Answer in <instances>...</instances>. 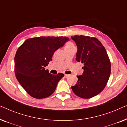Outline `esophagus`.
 Segmentation results:
<instances>
[{"label":"esophagus","instance_id":"34e87169","mask_svg":"<svg viewBox=\"0 0 127 127\" xmlns=\"http://www.w3.org/2000/svg\"><path fill=\"white\" fill-rule=\"evenodd\" d=\"M69 74H65V77H69Z\"/></svg>","mask_w":127,"mask_h":127}]
</instances>
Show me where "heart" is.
<instances>
[{
    "mask_svg": "<svg viewBox=\"0 0 127 127\" xmlns=\"http://www.w3.org/2000/svg\"><path fill=\"white\" fill-rule=\"evenodd\" d=\"M72 46H74V45L73 44V43L71 42V41H68V42L66 43V47H69Z\"/></svg>",
    "mask_w": 127,
    "mask_h": 127,
    "instance_id": "b5f03b06",
    "label": "heart"
}]
</instances>
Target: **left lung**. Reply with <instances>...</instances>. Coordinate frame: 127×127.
<instances>
[{
	"label": "left lung",
	"instance_id": "1",
	"mask_svg": "<svg viewBox=\"0 0 127 127\" xmlns=\"http://www.w3.org/2000/svg\"><path fill=\"white\" fill-rule=\"evenodd\" d=\"M71 38L77 47L76 60L84 64L83 73L77 76V83L72 86V89L80 98H93L106 86L111 72L110 60L105 47L96 38L83 35Z\"/></svg>",
	"mask_w": 127,
	"mask_h": 127
}]
</instances>
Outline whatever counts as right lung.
I'll list each match as a JSON object with an SVG mask.
<instances>
[{"mask_svg":"<svg viewBox=\"0 0 127 127\" xmlns=\"http://www.w3.org/2000/svg\"><path fill=\"white\" fill-rule=\"evenodd\" d=\"M68 40V37L62 36L31 38L17 50L14 58L15 76L31 96L43 99L54 92L64 74H51L45 67L52 61L54 52Z\"/></svg>","mask_w":127,"mask_h":127,"instance_id":"right-lung-1","label":"right lung"}]
</instances>
